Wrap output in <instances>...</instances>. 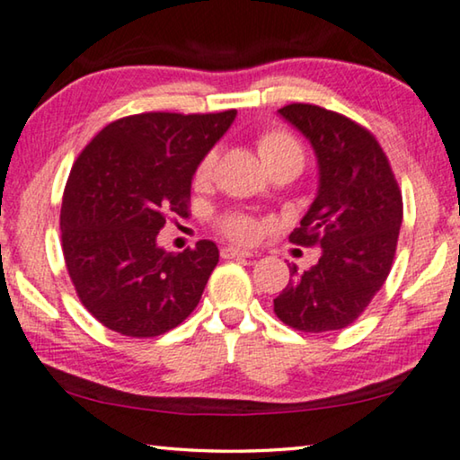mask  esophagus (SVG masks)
<instances>
[{"label":"esophagus","mask_w":460,"mask_h":460,"mask_svg":"<svg viewBox=\"0 0 460 460\" xmlns=\"http://www.w3.org/2000/svg\"><path fill=\"white\" fill-rule=\"evenodd\" d=\"M221 256L223 258H250V256H254V254H252V252H248V250L233 248V245H227V248L221 250Z\"/></svg>","instance_id":"1"}]
</instances>
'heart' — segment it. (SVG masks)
<instances>
[{
  "label": "heart",
  "mask_w": 460,
  "mask_h": 460,
  "mask_svg": "<svg viewBox=\"0 0 460 460\" xmlns=\"http://www.w3.org/2000/svg\"><path fill=\"white\" fill-rule=\"evenodd\" d=\"M258 152H261L264 163L288 156V154H300L302 156L300 144H297L292 135L286 131H279V128H273V131L262 133L261 137H258ZM215 164H217V150H210L202 160H199V164L196 168L198 183H202V181L210 177ZM221 227L225 229V233H229L231 237L242 239V242H250V239H254L258 233V225L252 221L250 217H242V215L225 217Z\"/></svg>",
  "instance_id": "b5f03b06"
}]
</instances>
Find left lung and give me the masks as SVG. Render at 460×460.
Listing matches in <instances>:
<instances>
[{
  "mask_svg": "<svg viewBox=\"0 0 460 460\" xmlns=\"http://www.w3.org/2000/svg\"><path fill=\"white\" fill-rule=\"evenodd\" d=\"M313 146L316 196L292 239L321 245L314 267L275 297V314L306 333L338 332L358 319L390 275L402 225V196L384 150L367 128L313 103L277 110Z\"/></svg>",
  "mask_w": 460,
  "mask_h": 460,
  "instance_id": "8db88e82",
  "label": "left lung"
}]
</instances>
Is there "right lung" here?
Masks as SVG:
<instances>
[{
    "mask_svg": "<svg viewBox=\"0 0 460 460\" xmlns=\"http://www.w3.org/2000/svg\"><path fill=\"white\" fill-rule=\"evenodd\" d=\"M235 116H125L76 158L62 198V252L76 296L103 327L156 338L198 306L218 262L217 243L202 239L172 254L156 237L168 215L187 217L199 160Z\"/></svg>",
    "mask_w": 460,
    "mask_h": 460,
    "instance_id": "right-lung-1",
    "label": "right lung"
}]
</instances>
